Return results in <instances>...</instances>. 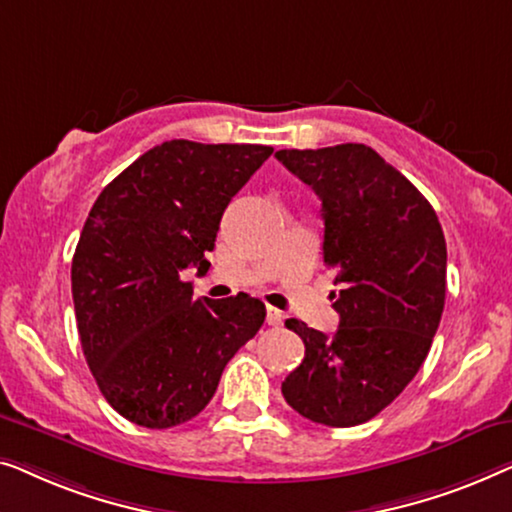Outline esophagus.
I'll use <instances>...</instances> for the list:
<instances>
[{
  "instance_id": "esophagus-1",
  "label": "esophagus",
  "mask_w": 512,
  "mask_h": 512,
  "mask_svg": "<svg viewBox=\"0 0 512 512\" xmlns=\"http://www.w3.org/2000/svg\"><path fill=\"white\" fill-rule=\"evenodd\" d=\"M266 322H269L271 327H278V325H283V313L278 311V308H266Z\"/></svg>"
}]
</instances>
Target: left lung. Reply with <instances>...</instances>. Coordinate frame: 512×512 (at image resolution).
Instances as JSON below:
<instances>
[{"mask_svg": "<svg viewBox=\"0 0 512 512\" xmlns=\"http://www.w3.org/2000/svg\"><path fill=\"white\" fill-rule=\"evenodd\" d=\"M322 201L325 266L334 271V336L287 320L306 345L283 383L299 415L327 427L369 422L429 355L445 306L448 250L420 190L364 143L278 150Z\"/></svg>", "mask_w": 512, "mask_h": 512, "instance_id": "1", "label": "left lung"}]
</instances>
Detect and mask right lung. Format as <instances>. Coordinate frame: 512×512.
Returning a JSON list of instances; mask_svg holds the SVG:
<instances>
[{"instance_id": "add662e5", "label": "right lung", "mask_w": 512, "mask_h": 512, "mask_svg": "<svg viewBox=\"0 0 512 512\" xmlns=\"http://www.w3.org/2000/svg\"><path fill=\"white\" fill-rule=\"evenodd\" d=\"M273 153L253 143L174 139L104 187L71 262L83 355L125 420L169 429L192 420L266 318L259 299H194L222 213Z\"/></svg>"}]
</instances>
